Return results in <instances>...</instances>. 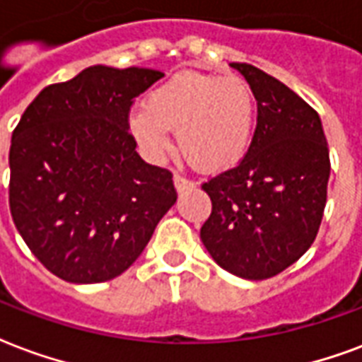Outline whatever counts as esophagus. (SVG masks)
Here are the masks:
<instances>
[{
  "label": "esophagus",
  "mask_w": 362,
  "mask_h": 362,
  "mask_svg": "<svg viewBox=\"0 0 362 362\" xmlns=\"http://www.w3.org/2000/svg\"><path fill=\"white\" fill-rule=\"evenodd\" d=\"M173 180H175L176 189H178L180 193L186 192V189H189V187L195 186V182L189 180V178H186V176H182V175H175V178H173Z\"/></svg>",
  "instance_id": "1"
}]
</instances>
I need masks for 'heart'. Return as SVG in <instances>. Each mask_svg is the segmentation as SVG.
<instances>
[{"instance_id": "1", "label": "heart", "mask_w": 362, "mask_h": 362, "mask_svg": "<svg viewBox=\"0 0 362 362\" xmlns=\"http://www.w3.org/2000/svg\"><path fill=\"white\" fill-rule=\"evenodd\" d=\"M129 132L151 159L173 148L170 131L192 165L206 173L230 169L247 156L256 127V100L241 77L180 71L157 85L146 106L129 114Z\"/></svg>"}]
</instances>
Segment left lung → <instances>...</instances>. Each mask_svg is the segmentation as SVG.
<instances>
[{"label": "left lung", "mask_w": 362, "mask_h": 362, "mask_svg": "<svg viewBox=\"0 0 362 362\" xmlns=\"http://www.w3.org/2000/svg\"><path fill=\"white\" fill-rule=\"evenodd\" d=\"M258 104L256 131L235 167L203 182L212 212L201 241L218 266L269 279L315 241L327 205L330 157L308 102L256 66L233 62Z\"/></svg>", "instance_id": "8db88e82"}]
</instances>
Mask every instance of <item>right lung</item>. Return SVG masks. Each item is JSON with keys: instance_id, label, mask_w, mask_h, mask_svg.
<instances>
[{"instance_id": "add662e5", "label": "right lung", "mask_w": 362, "mask_h": 362, "mask_svg": "<svg viewBox=\"0 0 362 362\" xmlns=\"http://www.w3.org/2000/svg\"><path fill=\"white\" fill-rule=\"evenodd\" d=\"M148 68L90 66L41 90L13 131L9 209L32 255L68 283L121 275L176 203L173 173L146 163L129 132Z\"/></svg>"}]
</instances>
